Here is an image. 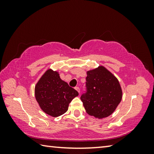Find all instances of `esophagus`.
I'll return each instance as SVG.
<instances>
[{
  "mask_svg": "<svg viewBox=\"0 0 154 154\" xmlns=\"http://www.w3.org/2000/svg\"><path fill=\"white\" fill-rule=\"evenodd\" d=\"M75 89L78 92L80 93V89H79V87H75Z\"/></svg>",
  "mask_w": 154,
  "mask_h": 154,
  "instance_id": "obj_1",
  "label": "esophagus"
}]
</instances>
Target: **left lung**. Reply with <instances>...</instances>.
<instances>
[{"label":"left lung","mask_w":154,"mask_h":154,"mask_svg":"<svg viewBox=\"0 0 154 154\" xmlns=\"http://www.w3.org/2000/svg\"><path fill=\"white\" fill-rule=\"evenodd\" d=\"M122 98L118 79L105 67L87 72L85 91L80 98L88 114L99 119L106 118L116 110Z\"/></svg>","instance_id":"left-lung-1"}]
</instances>
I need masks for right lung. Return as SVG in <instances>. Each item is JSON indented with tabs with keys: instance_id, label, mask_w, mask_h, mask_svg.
Instances as JSON below:
<instances>
[{
	"instance_id": "obj_1",
	"label": "right lung",
	"mask_w": 154,
	"mask_h": 154,
	"mask_svg": "<svg viewBox=\"0 0 154 154\" xmlns=\"http://www.w3.org/2000/svg\"><path fill=\"white\" fill-rule=\"evenodd\" d=\"M77 91L62 81L58 72L49 69L35 86V98L41 109L52 117L66 113Z\"/></svg>"
}]
</instances>
